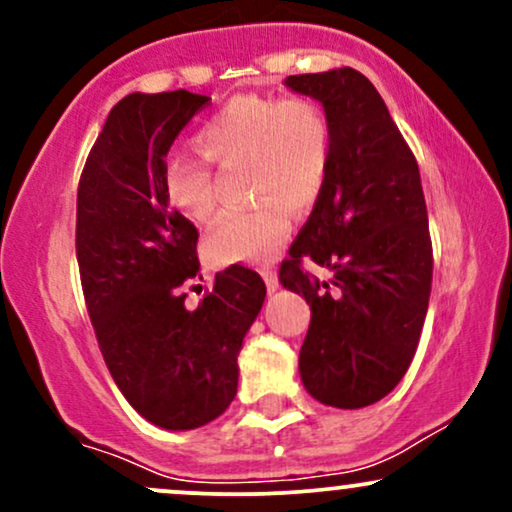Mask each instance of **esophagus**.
<instances>
[{"label":"esophagus","mask_w":512,"mask_h":512,"mask_svg":"<svg viewBox=\"0 0 512 512\" xmlns=\"http://www.w3.org/2000/svg\"><path fill=\"white\" fill-rule=\"evenodd\" d=\"M262 279H264V284H267L269 293H274L276 289H279V276H276V272H272V269H264Z\"/></svg>","instance_id":"1"}]
</instances>
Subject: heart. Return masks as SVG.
<instances>
[{
	"instance_id": "obj_1",
	"label": "heart",
	"mask_w": 512,
	"mask_h": 512,
	"mask_svg": "<svg viewBox=\"0 0 512 512\" xmlns=\"http://www.w3.org/2000/svg\"><path fill=\"white\" fill-rule=\"evenodd\" d=\"M195 146L221 168H245V190L260 204L221 214L204 250L219 267L264 264L291 231V211L313 207L332 163V122L310 98L236 96L199 125ZM166 204L182 219L202 221L214 211L209 166L192 156L163 163Z\"/></svg>"
}]
</instances>
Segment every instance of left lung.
Masks as SVG:
<instances>
[{"label": "left lung", "mask_w": 512, "mask_h": 512, "mask_svg": "<svg viewBox=\"0 0 512 512\" xmlns=\"http://www.w3.org/2000/svg\"><path fill=\"white\" fill-rule=\"evenodd\" d=\"M332 122V163L279 281L310 305L298 356L305 390L337 409L390 395L419 346L433 255L416 158L375 86L351 67L286 76ZM330 268L320 282L302 272Z\"/></svg>", "instance_id": "8db88e82"}]
</instances>
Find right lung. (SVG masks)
Segmentation results:
<instances>
[{
    "mask_svg": "<svg viewBox=\"0 0 512 512\" xmlns=\"http://www.w3.org/2000/svg\"><path fill=\"white\" fill-rule=\"evenodd\" d=\"M209 103L185 88L129 93L110 110L76 195V260L105 366L166 431H192L228 409L243 339L267 296L260 274L233 264L195 310L185 305L199 233L166 204L161 173L180 129Z\"/></svg>",
    "mask_w": 512,
    "mask_h": 512,
    "instance_id": "obj_1",
    "label": "right lung"
}]
</instances>
